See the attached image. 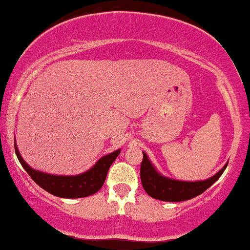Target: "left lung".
I'll list each match as a JSON object with an SVG mask.
<instances>
[{
  "instance_id": "left-lung-1",
  "label": "left lung",
  "mask_w": 250,
  "mask_h": 250,
  "mask_svg": "<svg viewBox=\"0 0 250 250\" xmlns=\"http://www.w3.org/2000/svg\"><path fill=\"white\" fill-rule=\"evenodd\" d=\"M226 167L227 164L218 173L206 180L182 182V180L171 179L162 176L156 171L146 152H143V161L141 164V182L146 193L155 199L163 201H184L192 199L205 192L219 179Z\"/></svg>"
}]
</instances>
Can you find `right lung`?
<instances>
[{
  "instance_id": "add662e5",
  "label": "right lung",
  "mask_w": 250,
  "mask_h": 250,
  "mask_svg": "<svg viewBox=\"0 0 250 250\" xmlns=\"http://www.w3.org/2000/svg\"><path fill=\"white\" fill-rule=\"evenodd\" d=\"M120 151L121 150H116L112 154L104 156L96 162L92 169L83 173L77 174V176H56V174L44 173L30 167L20 155L19 149L15 143V152H16L17 158L32 180L43 190L59 198H83L96 193L104 185L108 170L119 156Z\"/></svg>"
}]
</instances>
